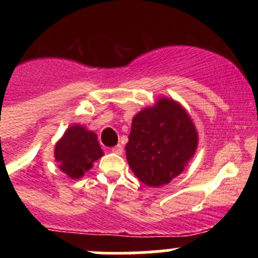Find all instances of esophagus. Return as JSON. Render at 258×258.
<instances>
[{
  "label": "esophagus",
  "instance_id": "obj_1",
  "mask_svg": "<svg viewBox=\"0 0 258 258\" xmlns=\"http://www.w3.org/2000/svg\"><path fill=\"white\" fill-rule=\"evenodd\" d=\"M111 151L115 152V154H117V155H121L122 154V146L116 145L115 147H112V149H111Z\"/></svg>",
  "mask_w": 258,
  "mask_h": 258
}]
</instances>
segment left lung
Returning <instances> with one entry per match:
<instances>
[{
  "label": "left lung",
  "mask_w": 258,
  "mask_h": 258,
  "mask_svg": "<svg viewBox=\"0 0 258 258\" xmlns=\"http://www.w3.org/2000/svg\"><path fill=\"white\" fill-rule=\"evenodd\" d=\"M197 146V129L187 112L174 101L161 98L134 116L125 150L138 179L159 187L182 173Z\"/></svg>",
  "instance_id": "obj_1"
}]
</instances>
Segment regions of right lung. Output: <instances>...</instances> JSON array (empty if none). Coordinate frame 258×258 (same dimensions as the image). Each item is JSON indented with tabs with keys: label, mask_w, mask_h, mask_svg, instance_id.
Returning <instances> with one entry per match:
<instances>
[{
	"label": "right lung",
	"mask_w": 258,
	"mask_h": 258,
	"mask_svg": "<svg viewBox=\"0 0 258 258\" xmlns=\"http://www.w3.org/2000/svg\"><path fill=\"white\" fill-rule=\"evenodd\" d=\"M55 160L60 170L71 178H80L103 155L97 134L81 125L68 127L63 138L55 146Z\"/></svg>",
	"instance_id": "obj_1"
}]
</instances>
